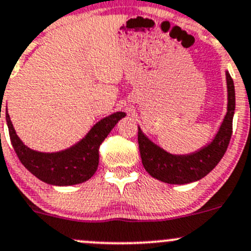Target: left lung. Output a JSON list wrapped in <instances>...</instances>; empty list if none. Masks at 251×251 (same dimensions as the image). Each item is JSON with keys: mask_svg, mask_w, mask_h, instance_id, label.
<instances>
[{"mask_svg": "<svg viewBox=\"0 0 251 251\" xmlns=\"http://www.w3.org/2000/svg\"><path fill=\"white\" fill-rule=\"evenodd\" d=\"M228 103L227 113L211 143L186 155H175L154 144L138 127V144L142 164L154 178L170 184H186L206 176L225 155L232 136V123L235 109L234 83L226 72Z\"/></svg>", "mask_w": 251, "mask_h": 251, "instance_id": "left-lung-1", "label": "left lung"}]
</instances>
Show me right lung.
Instances as JSON below:
<instances>
[{
    "instance_id": "add662e5",
    "label": "right lung",
    "mask_w": 251,
    "mask_h": 251,
    "mask_svg": "<svg viewBox=\"0 0 251 251\" xmlns=\"http://www.w3.org/2000/svg\"><path fill=\"white\" fill-rule=\"evenodd\" d=\"M125 115L123 111H118L102 119L82 140L65 151L41 153L27 148L20 141L6 109L9 137L20 163L37 178L53 186H73L90 179L97 171L100 146Z\"/></svg>"
}]
</instances>
